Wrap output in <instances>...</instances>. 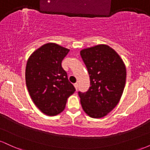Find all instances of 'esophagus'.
I'll return each mask as SVG.
<instances>
[{
  "instance_id": "1",
  "label": "esophagus",
  "mask_w": 150,
  "mask_h": 150,
  "mask_svg": "<svg viewBox=\"0 0 150 150\" xmlns=\"http://www.w3.org/2000/svg\"><path fill=\"white\" fill-rule=\"evenodd\" d=\"M74 87H75V89H76V90H77V87H78V84H77V83H75V84H74Z\"/></svg>"
}]
</instances>
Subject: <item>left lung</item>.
<instances>
[{
    "mask_svg": "<svg viewBox=\"0 0 150 150\" xmlns=\"http://www.w3.org/2000/svg\"><path fill=\"white\" fill-rule=\"evenodd\" d=\"M80 55L91 85L87 92H78L81 105L88 116L102 118L119 102L125 85L126 68L119 55L105 44L82 49Z\"/></svg>",
    "mask_w": 150,
    "mask_h": 150,
    "instance_id": "8db88e82",
    "label": "left lung"
}]
</instances>
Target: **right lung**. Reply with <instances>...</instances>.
I'll list each match as a JSON object with an SVG mask.
<instances>
[{
  "instance_id": "1",
  "label": "right lung",
  "mask_w": 150,
  "mask_h": 150,
  "mask_svg": "<svg viewBox=\"0 0 150 150\" xmlns=\"http://www.w3.org/2000/svg\"><path fill=\"white\" fill-rule=\"evenodd\" d=\"M69 51L54 43H48L34 51L27 61V89L34 104L47 116L61 113L68 98L75 91L61 65Z\"/></svg>"
}]
</instances>
